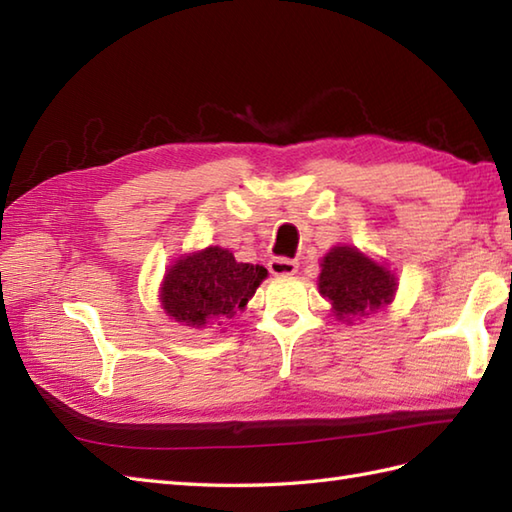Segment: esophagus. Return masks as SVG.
Here are the masks:
<instances>
[{"instance_id":"1","label":"esophagus","mask_w":512,"mask_h":512,"mask_svg":"<svg viewBox=\"0 0 512 512\" xmlns=\"http://www.w3.org/2000/svg\"><path fill=\"white\" fill-rule=\"evenodd\" d=\"M299 264L292 262V259H284V257H277V259H270L268 270L273 273L275 277H290L297 273Z\"/></svg>"}]
</instances>
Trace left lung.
<instances>
[{"label":"left lung","mask_w":512,"mask_h":512,"mask_svg":"<svg viewBox=\"0 0 512 512\" xmlns=\"http://www.w3.org/2000/svg\"><path fill=\"white\" fill-rule=\"evenodd\" d=\"M396 290L394 270L365 255L361 248L339 244L321 259L319 295L330 301L334 317L347 325L387 308Z\"/></svg>","instance_id":"8db88e82"}]
</instances>
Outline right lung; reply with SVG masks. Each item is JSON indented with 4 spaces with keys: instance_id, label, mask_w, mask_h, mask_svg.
<instances>
[{
    "instance_id": "right-lung-1",
    "label": "right lung",
    "mask_w": 512,
    "mask_h": 512,
    "mask_svg": "<svg viewBox=\"0 0 512 512\" xmlns=\"http://www.w3.org/2000/svg\"><path fill=\"white\" fill-rule=\"evenodd\" d=\"M264 266L242 264L222 246H206L178 257L162 277L160 306L169 319L193 330L222 328L244 312L259 284Z\"/></svg>"
}]
</instances>
